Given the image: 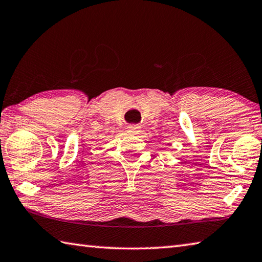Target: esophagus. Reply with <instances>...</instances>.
<instances>
[{"label": "esophagus", "mask_w": 262, "mask_h": 262, "mask_svg": "<svg viewBox=\"0 0 262 262\" xmlns=\"http://www.w3.org/2000/svg\"><path fill=\"white\" fill-rule=\"evenodd\" d=\"M127 130L128 133H130V134H139V133L141 132V127L137 126V125H130L127 127Z\"/></svg>", "instance_id": "esophagus-1"}]
</instances>
